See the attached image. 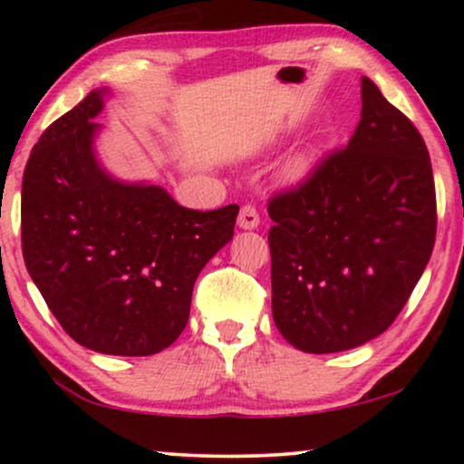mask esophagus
<instances>
[{
	"mask_svg": "<svg viewBox=\"0 0 464 464\" xmlns=\"http://www.w3.org/2000/svg\"><path fill=\"white\" fill-rule=\"evenodd\" d=\"M257 226H259L257 208L253 205H245L240 208V215H238V227H243V230H253V227Z\"/></svg>",
	"mask_w": 464,
	"mask_h": 464,
	"instance_id": "obj_1",
	"label": "esophagus"
}]
</instances>
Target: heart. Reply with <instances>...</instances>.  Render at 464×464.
Here are the masks:
<instances>
[{"label": "heart", "mask_w": 464, "mask_h": 464, "mask_svg": "<svg viewBox=\"0 0 464 464\" xmlns=\"http://www.w3.org/2000/svg\"><path fill=\"white\" fill-rule=\"evenodd\" d=\"M314 160H316V156L313 154V151H304V154L295 156L287 167L289 179H302V177H306L310 173V169L314 167Z\"/></svg>", "instance_id": "heart-1"}]
</instances>
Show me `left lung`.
I'll return each instance as SVG.
<instances>
[{
	"label": "left lung",
	"mask_w": 464,
	"mask_h": 464,
	"mask_svg": "<svg viewBox=\"0 0 464 464\" xmlns=\"http://www.w3.org/2000/svg\"><path fill=\"white\" fill-rule=\"evenodd\" d=\"M361 103L346 148L268 200L272 316L304 353L348 351L386 332L435 245L424 139L365 75Z\"/></svg>",
	"instance_id": "left-lung-1"
}]
</instances>
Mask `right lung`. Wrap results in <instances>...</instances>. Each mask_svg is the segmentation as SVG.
Masks as SVG:
<instances>
[{"label": "right lung", "instance_id": "right-lung-1", "mask_svg": "<svg viewBox=\"0 0 464 464\" xmlns=\"http://www.w3.org/2000/svg\"><path fill=\"white\" fill-rule=\"evenodd\" d=\"M54 120L23 175V257L78 344L148 357L186 329L192 289L234 237L238 205L194 211L150 183H122L94 156L103 94Z\"/></svg>", "mask_w": 464, "mask_h": 464}]
</instances>
